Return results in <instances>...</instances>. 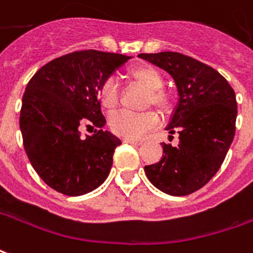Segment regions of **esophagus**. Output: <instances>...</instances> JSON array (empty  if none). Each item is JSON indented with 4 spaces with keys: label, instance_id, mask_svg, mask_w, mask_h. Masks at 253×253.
I'll list each match as a JSON object with an SVG mask.
<instances>
[{
    "label": "esophagus",
    "instance_id": "obj_1",
    "mask_svg": "<svg viewBox=\"0 0 253 253\" xmlns=\"http://www.w3.org/2000/svg\"><path fill=\"white\" fill-rule=\"evenodd\" d=\"M123 142H126V144H132V145H141V144H142L141 141H135V139H128V138L123 139Z\"/></svg>",
    "mask_w": 253,
    "mask_h": 253
}]
</instances>
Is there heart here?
Returning a JSON list of instances; mask_svg holds the SVG:
<instances>
[{
  "mask_svg": "<svg viewBox=\"0 0 253 253\" xmlns=\"http://www.w3.org/2000/svg\"><path fill=\"white\" fill-rule=\"evenodd\" d=\"M127 75L135 84L148 91L145 98V107H155L160 112H166L169 108V97L164 93L163 78L151 65H135L131 67ZM98 100L102 108L108 112H114L119 105V90L114 79L102 82L98 90ZM157 116L155 112L148 111L144 114H118L111 119V128L115 134L123 138L138 139L152 128L157 126Z\"/></svg>",
  "mask_w": 253,
  "mask_h": 253,
  "instance_id": "b5f03b06",
  "label": "heart"
}]
</instances>
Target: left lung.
Wrapping results in <instances>:
<instances>
[{
	"label": "left lung",
	"instance_id": "obj_1",
	"mask_svg": "<svg viewBox=\"0 0 253 253\" xmlns=\"http://www.w3.org/2000/svg\"><path fill=\"white\" fill-rule=\"evenodd\" d=\"M138 57L169 72L179 94L167 126L169 134L179 135V144L163 142V156L145 166V174L164 193H193L218 172L233 142L236 93L212 67L182 53H141Z\"/></svg>",
	"mask_w": 253,
	"mask_h": 253
}]
</instances>
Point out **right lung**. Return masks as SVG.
<instances>
[{"instance_id":"1","label":"right lung","mask_w":253,"mask_h":253,"mask_svg":"<svg viewBox=\"0 0 253 253\" xmlns=\"http://www.w3.org/2000/svg\"><path fill=\"white\" fill-rule=\"evenodd\" d=\"M131 59L119 53L78 50L35 72L23 96L20 130L24 151L41 179L59 193L82 196L107 179L121 139L104 131L98 90ZM96 127L80 137V126Z\"/></svg>"}]
</instances>
